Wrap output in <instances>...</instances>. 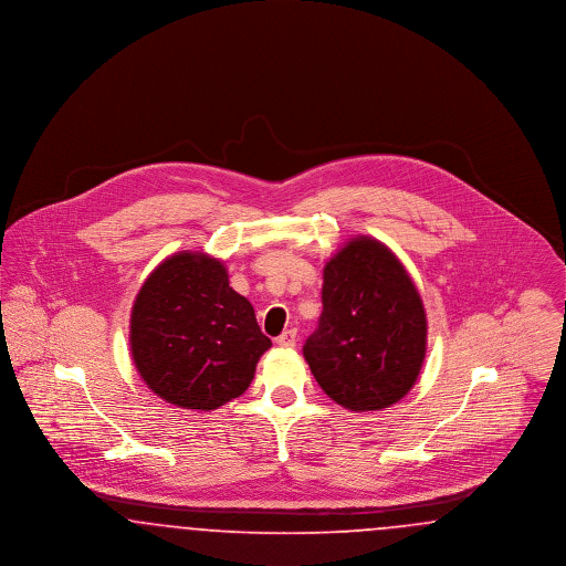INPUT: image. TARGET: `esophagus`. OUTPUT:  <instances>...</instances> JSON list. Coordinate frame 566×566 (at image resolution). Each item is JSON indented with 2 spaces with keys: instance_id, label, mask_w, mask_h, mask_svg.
<instances>
[{
  "instance_id": "34e87169",
  "label": "esophagus",
  "mask_w": 566,
  "mask_h": 566,
  "mask_svg": "<svg viewBox=\"0 0 566 566\" xmlns=\"http://www.w3.org/2000/svg\"><path fill=\"white\" fill-rule=\"evenodd\" d=\"M277 346H282V348H295L296 344V331L295 328H289V331H284L277 339Z\"/></svg>"
}]
</instances>
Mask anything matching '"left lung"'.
<instances>
[{
	"label": "left lung",
	"instance_id": "obj_1",
	"mask_svg": "<svg viewBox=\"0 0 566 566\" xmlns=\"http://www.w3.org/2000/svg\"><path fill=\"white\" fill-rule=\"evenodd\" d=\"M427 354V314L403 263L354 238L324 265L323 314L303 356L335 403L379 411L401 401Z\"/></svg>",
	"mask_w": 566,
	"mask_h": 566
}]
</instances>
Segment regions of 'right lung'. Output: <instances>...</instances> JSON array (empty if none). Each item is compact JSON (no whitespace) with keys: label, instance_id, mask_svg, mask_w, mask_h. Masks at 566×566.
<instances>
[{"label":"right lung","instance_id":"right-lung-1","mask_svg":"<svg viewBox=\"0 0 566 566\" xmlns=\"http://www.w3.org/2000/svg\"><path fill=\"white\" fill-rule=\"evenodd\" d=\"M129 346L135 369L157 397L210 411L245 392L271 339L250 301L229 286L222 261L185 250L142 284Z\"/></svg>","mask_w":566,"mask_h":566}]
</instances>
